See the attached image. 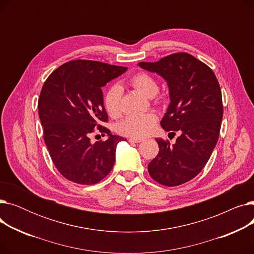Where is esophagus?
<instances>
[{
	"label": "esophagus",
	"mask_w": 254,
	"mask_h": 254,
	"mask_svg": "<svg viewBox=\"0 0 254 254\" xmlns=\"http://www.w3.org/2000/svg\"><path fill=\"white\" fill-rule=\"evenodd\" d=\"M128 141L131 142V143H140V142H143L144 139H142V138H129Z\"/></svg>",
	"instance_id": "esophagus-1"
}]
</instances>
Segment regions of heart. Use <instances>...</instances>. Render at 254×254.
<instances>
[{
  "mask_svg": "<svg viewBox=\"0 0 254 254\" xmlns=\"http://www.w3.org/2000/svg\"><path fill=\"white\" fill-rule=\"evenodd\" d=\"M129 83L148 98L155 97L158 91L156 80L146 72H140L132 76ZM122 88L119 85H112L105 93L104 106L107 113L111 117H118L122 113ZM156 122V115L151 112L129 115L118 125V130L120 134L127 137L144 138L151 134Z\"/></svg>",
  "mask_w": 254,
  "mask_h": 254,
  "instance_id": "b5f03b06",
  "label": "heart"
}]
</instances>
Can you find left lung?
I'll return each mask as SVG.
<instances>
[{"instance_id":"obj_1","label":"left lung","mask_w":254,"mask_h":254,"mask_svg":"<svg viewBox=\"0 0 254 254\" xmlns=\"http://www.w3.org/2000/svg\"><path fill=\"white\" fill-rule=\"evenodd\" d=\"M138 64L167 81L170 105L161 126L171 134L180 132L173 145L155 139L159 151L148 165L149 175L166 186L183 184L202 171L218 141L223 115L218 80L206 64L186 52Z\"/></svg>"}]
</instances>
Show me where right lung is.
I'll return each mask as SVG.
<instances>
[{
	"mask_svg": "<svg viewBox=\"0 0 254 254\" xmlns=\"http://www.w3.org/2000/svg\"><path fill=\"white\" fill-rule=\"evenodd\" d=\"M127 70L76 60L62 64L46 79L38 102L39 117L52 162L65 179L91 185L112 170L116 146L127 139L102 126L108 122L102 87ZM96 127L109 139L92 144L90 135Z\"/></svg>",
	"mask_w": 254,
	"mask_h": 254,
	"instance_id": "add662e5",
	"label": "right lung"
}]
</instances>
